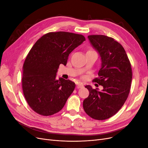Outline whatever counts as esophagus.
I'll list each match as a JSON object with an SVG mask.
<instances>
[{"instance_id":"1","label":"esophagus","mask_w":148,"mask_h":148,"mask_svg":"<svg viewBox=\"0 0 148 148\" xmlns=\"http://www.w3.org/2000/svg\"><path fill=\"white\" fill-rule=\"evenodd\" d=\"M83 86H84V85L82 83H78L77 84V88H83Z\"/></svg>"}]
</instances>
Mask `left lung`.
<instances>
[{
    "label": "left lung",
    "instance_id": "left-lung-1",
    "mask_svg": "<svg viewBox=\"0 0 148 148\" xmlns=\"http://www.w3.org/2000/svg\"><path fill=\"white\" fill-rule=\"evenodd\" d=\"M88 38L101 57L99 77L93 81L103 89L99 91L86 85L89 95L83 101V109L89 117L103 120L112 117L126 101L130 91L132 70L124 48L114 39L104 35H89Z\"/></svg>",
    "mask_w": 148,
    "mask_h": 148
}]
</instances>
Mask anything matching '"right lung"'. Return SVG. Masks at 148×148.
<instances>
[{"label": "right lung", "mask_w": 148, "mask_h": 148, "mask_svg": "<svg viewBox=\"0 0 148 148\" xmlns=\"http://www.w3.org/2000/svg\"><path fill=\"white\" fill-rule=\"evenodd\" d=\"M82 34L65 31L48 33L39 38L26 56L23 67L22 88L28 105L36 112L52 115L62 110L75 84L56 75L60 64L85 41Z\"/></svg>", "instance_id": "obj_1"}]
</instances>
